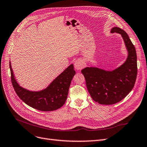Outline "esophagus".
Masks as SVG:
<instances>
[{
	"instance_id": "34e87169",
	"label": "esophagus",
	"mask_w": 147,
	"mask_h": 147,
	"mask_svg": "<svg viewBox=\"0 0 147 147\" xmlns=\"http://www.w3.org/2000/svg\"><path fill=\"white\" fill-rule=\"evenodd\" d=\"M84 65H85V64H84V62L81 59H78L77 61H75L74 63L75 68L77 70H81L84 67Z\"/></svg>"
}]
</instances>
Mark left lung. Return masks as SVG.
Wrapping results in <instances>:
<instances>
[{
    "label": "left lung",
    "instance_id": "left-lung-1",
    "mask_svg": "<svg viewBox=\"0 0 147 147\" xmlns=\"http://www.w3.org/2000/svg\"><path fill=\"white\" fill-rule=\"evenodd\" d=\"M111 32L121 35L128 51L125 63L113 71L96 67H86L82 70L92 99L103 105H112L123 100L134 88L137 74L136 48L128 35L117 27L113 28Z\"/></svg>",
    "mask_w": 147,
    "mask_h": 147
}]
</instances>
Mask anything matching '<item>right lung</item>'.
<instances>
[{"label":"right lung","instance_id":"right-lung-1","mask_svg":"<svg viewBox=\"0 0 147 147\" xmlns=\"http://www.w3.org/2000/svg\"><path fill=\"white\" fill-rule=\"evenodd\" d=\"M11 81L13 88L20 98L35 109L43 112L61 108L67 97L71 81L75 74L73 64L55 78L46 89L40 91H30L21 87L15 79L10 62Z\"/></svg>","mask_w":147,"mask_h":147}]
</instances>
